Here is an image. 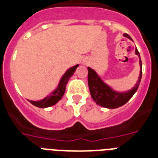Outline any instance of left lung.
Instances as JSON below:
<instances>
[{
  "instance_id": "left-lung-1",
  "label": "left lung",
  "mask_w": 158,
  "mask_h": 158,
  "mask_svg": "<svg viewBox=\"0 0 158 158\" xmlns=\"http://www.w3.org/2000/svg\"><path fill=\"white\" fill-rule=\"evenodd\" d=\"M124 37L132 40V38H130V36L128 35L127 33H125ZM135 54L138 55L140 58L139 52H138L137 48L135 49ZM139 65L140 72L137 83L135 84V87L132 89L125 93L115 91L112 88H110L109 85L106 84L94 69H91L90 67H88V71H89L88 83H89V91H90L92 98L94 99V101L98 105L101 106L102 107L109 108V109H114V108L120 107L121 106L125 105L136 93L138 88L139 86L141 78H142L141 59L139 60Z\"/></svg>"
}]
</instances>
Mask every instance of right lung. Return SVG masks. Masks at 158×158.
Segmentation results:
<instances>
[{
  "label": "right lung",
  "mask_w": 158,
  "mask_h": 158,
  "mask_svg": "<svg viewBox=\"0 0 158 158\" xmlns=\"http://www.w3.org/2000/svg\"><path fill=\"white\" fill-rule=\"evenodd\" d=\"M78 66H79V64H76V65L69 68L64 73V75L61 77L56 89H55L52 93H51V94H49L48 97H46L45 98L42 99L40 101H30V100H28V102L35 106L40 108L49 107V106H52L56 104L62 98V97L64 96L67 83L69 81V78L74 74L75 69H77Z\"/></svg>",
  "instance_id": "obj_1"
}]
</instances>
